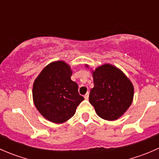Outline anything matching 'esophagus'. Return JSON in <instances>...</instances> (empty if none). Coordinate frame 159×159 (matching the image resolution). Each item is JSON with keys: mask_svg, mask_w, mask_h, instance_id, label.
<instances>
[{"mask_svg": "<svg viewBox=\"0 0 159 159\" xmlns=\"http://www.w3.org/2000/svg\"><path fill=\"white\" fill-rule=\"evenodd\" d=\"M89 93L88 92L87 94H84V98L86 99V100H88V99H89Z\"/></svg>", "mask_w": 159, "mask_h": 159, "instance_id": "esophagus-1", "label": "esophagus"}]
</instances>
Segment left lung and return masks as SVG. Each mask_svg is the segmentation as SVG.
Returning <instances> with one entry per match:
<instances>
[{
    "mask_svg": "<svg viewBox=\"0 0 159 159\" xmlns=\"http://www.w3.org/2000/svg\"><path fill=\"white\" fill-rule=\"evenodd\" d=\"M92 75L94 88L90 91V103L100 118L117 120L132 103L134 87L131 81L121 70L109 64L98 67Z\"/></svg>",
    "mask_w": 159,
    "mask_h": 159,
    "instance_id": "8db88e82",
    "label": "left lung"
}]
</instances>
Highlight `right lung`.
<instances>
[{"label": "right lung", "mask_w": 159, "mask_h": 159, "mask_svg": "<svg viewBox=\"0 0 159 159\" xmlns=\"http://www.w3.org/2000/svg\"><path fill=\"white\" fill-rule=\"evenodd\" d=\"M72 70L63 61L50 63L33 84V100L43 117L56 124L65 122L84 100L78 84L70 79Z\"/></svg>", "instance_id": "1"}]
</instances>
